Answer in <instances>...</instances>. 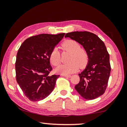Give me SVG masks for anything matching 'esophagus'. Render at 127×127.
<instances>
[{"mask_svg": "<svg viewBox=\"0 0 127 127\" xmlns=\"http://www.w3.org/2000/svg\"><path fill=\"white\" fill-rule=\"evenodd\" d=\"M62 76H64V77H71L70 75H67V74H62Z\"/></svg>", "mask_w": 127, "mask_h": 127, "instance_id": "1", "label": "esophagus"}]
</instances>
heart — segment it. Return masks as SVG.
<instances>
[{
	"label": "heart",
	"mask_w": 127,
	"mask_h": 127,
	"mask_svg": "<svg viewBox=\"0 0 127 127\" xmlns=\"http://www.w3.org/2000/svg\"><path fill=\"white\" fill-rule=\"evenodd\" d=\"M62 49L70 53L69 63L62 64L56 69L57 72L62 74H70L76 72L79 67H83L87 65L88 60V54L83 48H80L79 43L73 40H67L62 44ZM50 61L54 66H58L61 63V54L58 48H54L50 54Z\"/></svg>",
	"instance_id": "heart-1"
}]
</instances>
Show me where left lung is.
<instances>
[{
  "label": "left lung",
  "mask_w": 127,
  "mask_h": 127,
  "mask_svg": "<svg viewBox=\"0 0 127 127\" xmlns=\"http://www.w3.org/2000/svg\"><path fill=\"white\" fill-rule=\"evenodd\" d=\"M69 37L80 44L87 51L88 64L79 74L80 81L74 88L83 98L94 99L105 93L110 74V57L105 43L96 34L89 32L67 33Z\"/></svg>",
  "instance_id": "8db88e82"
}]
</instances>
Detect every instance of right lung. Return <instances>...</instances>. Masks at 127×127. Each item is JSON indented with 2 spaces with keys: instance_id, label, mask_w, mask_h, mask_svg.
<instances>
[{
  "instance_id": "right-lung-1",
  "label": "right lung",
  "mask_w": 127,
  "mask_h": 127,
  "mask_svg": "<svg viewBox=\"0 0 127 127\" xmlns=\"http://www.w3.org/2000/svg\"><path fill=\"white\" fill-rule=\"evenodd\" d=\"M65 34L32 36L25 40L19 48L15 62L16 80L31 101L44 99L54 89L60 75H49L53 69L49 57Z\"/></svg>"
}]
</instances>
